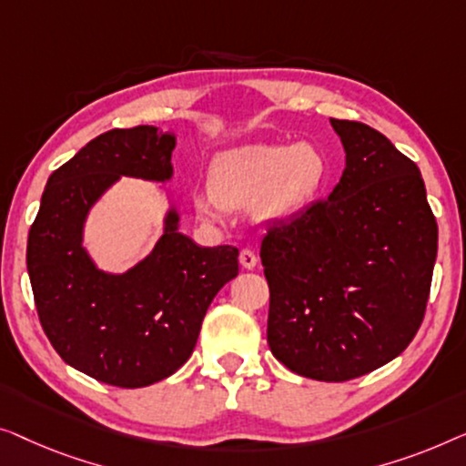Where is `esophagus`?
<instances>
[{
    "instance_id": "esophagus-1",
    "label": "esophagus",
    "mask_w": 466,
    "mask_h": 466,
    "mask_svg": "<svg viewBox=\"0 0 466 466\" xmlns=\"http://www.w3.org/2000/svg\"><path fill=\"white\" fill-rule=\"evenodd\" d=\"M238 261L242 268H247V270H253L255 264H258V255H255L251 248H242L240 255H238Z\"/></svg>"
}]
</instances>
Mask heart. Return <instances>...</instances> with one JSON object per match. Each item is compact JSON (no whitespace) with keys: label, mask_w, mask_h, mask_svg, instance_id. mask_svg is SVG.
I'll return each instance as SVG.
<instances>
[{"label":"heart","mask_w":466,"mask_h":466,"mask_svg":"<svg viewBox=\"0 0 466 466\" xmlns=\"http://www.w3.org/2000/svg\"><path fill=\"white\" fill-rule=\"evenodd\" d=\"M329 181L331 162L319 143H251L215 156L208 192L194 194V207L205 219H218L221 208L251 207L259 221L283 224L310 211Z\"/></svg>","instance_id":"1"}]
</instances>
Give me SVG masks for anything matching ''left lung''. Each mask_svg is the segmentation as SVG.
Returning <instances> with one entry per match:
<instances>
[{
  "label": "left lung",
  "mask_w": 466,
  "mask_h": 466,
  "mask_svg": "<svg viewBox=\"0 0 466 466\" xmlns=\"http://www.w3.org/2000/svg\"><path fill=\"white\" fill-rule=\"evenodd\" d=\"M346 167L329 198L261 240L268 344L299 376L344 382L401 355L427 308L437 221L422 175L382 133L333 120Z\"/></svg>",
  "instance_id": "1"
}]
</instances>
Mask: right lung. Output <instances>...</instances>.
Returning a JSON list of instances; mask_svg holds the SVG:
<instances>
[{
  "instance_id": "right-lung-1",
  "label": "right lung",
  "mask_w": 466,
  "mask_h": 466,
  "mask_svg": "<svg viewBox=\"0 0 466 466\" xmlns=\"http://www.w3.org/2000/svg\"><path fill=\"white\" fill-rule=\"evenodd\" d=\"M177 135L114 128L48 177L29 230L27 270L39 320L67 365L120 389L168 378L192 355L213 298L238 274V248L200 247L181 232L173 181ZM122 176L161 183L169 205L152 252L103 271L83 245L87 215Z\"/></svg>"
}]
</instances>
